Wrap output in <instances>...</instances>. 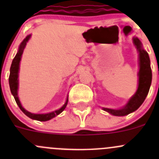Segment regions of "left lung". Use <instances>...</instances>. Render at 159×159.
<instances>
[{"label": "left lung", "instance_id": "8db88e82", "mask_svg": "<svg viewBox=\"0 0 159 159\" xmlns=\"http://www.w3.org/2000/svg\"><path fill=\"white\" fill-rule=\"evenodd\" d=\"M133 44L135 46L139 53V70L138 73L139 76V84L136 92L134 93L128 101L127 104L119 109L102 108L105 111L108 112L115 116H125L136 111L145 101L148 95L152 84V74L150 65V58L147 51L142 47V44L137 37L132 38Z\"/></svg>", "mask_w": 159, "mask_h": 159}]
</instances>
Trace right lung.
Masks as SVG:
<instances>
[{
    "mask_svg": "<svg viewBox=\"0 0 159 159\" xmlns=\"http://www.w3.org/2000/svg\"><path fill=\"white\" fill-rule=\"evenodd\" d=\"M30 37H31V34L28 35V36L23 40V41L20 43V46H19L18 48V51H17L14 58L13 59L12 64H11V69H10V75H9V85H10L11 94H12V95L14 96L16 103H17V105H18L20 109L22 111L27 115V116L29 117V118H31V119L37 120V121H48V120H51V118H54L55 116L58 115L59 114L61 113V112L65 109L67 105H68V96L66 98V102H65V103L64 104L63 106H62L61 108H60L57 110L54 111L49 112V113H45V114L31 113V112L28 111H27L26 109H25V108H23L20 100H19V97H18L19 70H20V60H21V57H22V54H23L24 50H25V47H26L27 43H28V41H29Z\"/></svg>",
    "mask_w": 159,
    "mask_h": 159,
    "instance_id": "obj_1",
    "label": "right lung"
}]
</instances>
